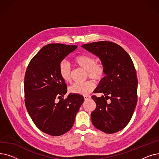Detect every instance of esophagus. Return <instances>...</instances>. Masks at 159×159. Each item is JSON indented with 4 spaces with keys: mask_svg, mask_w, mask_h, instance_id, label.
<instances>
[{
    "mask_svg": "<svg viewBox=\"0 0 159 159\" xmlns=\"http://www.w3.org/2000/svg\"><path fill=\"white\" fill-rule=\"evenodd\" d=\"M84 99H85V100H87L88 98H90V96H88V95H84Z\"/></svg>",
    "mask_w": 159,
    "mask_h": 159,
    "instance_id": "34e87169",
    "label": "esophagus"
}]
</instances>
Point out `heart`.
<instances>
[{
  "mask_svg": "<svg viewBox=\"0 0 159 159\" xmlns=\"http://www.w3.org/2000/svg\"><path fill=\"white\" fill-rule=\"evenodd\" d=\"M73 62L80 68L86 70L87 76L90 78L96 80H101L104 78L105 75L104 66L102 62H95L93 56L88 54H80L74 58ZM58 73L64 81L71 82L72 72L68 62L62 61L59 64ZM95 88V82L89 80L84 82L75 83L70 88V91L72 93L85 95L89 94Z\"/></svg>",
  "mask_w": 159,
  "mask_h": 159,
  "instance_id": "1",
  "label": "heart"
}]
</instances>
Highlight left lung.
<instances>
[{"label":"left lung","mask_w":159,"mask_h":159,"mask_svg":"<svg viewBox=\"0 0 159 159\" xmlns=\"http://www.w3.org/2000/svg\"><path fill=\"white\" fill-rule=\"evenodd\" d=\"M82 47L97 56L105 68V77L94 91L103 95L91 97L97 105L91 114V121L97 129L106 133L119 131L130 121L137 102L134 64L121 46L110 41L84 44Z\"/></svg>","instance_id":"8db88e82"}]
</instances>
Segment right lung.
Masks as SVG:
<instances>
[{"mask_svg": "<svg viewBox=\"0 0 159 159\" xmlns=\"http://www.w3.org/2000/svg\"><path fill=\"white\" fill-rule=\"evenodd\" d=\"M76 45L49 44L31 60L24 77L25 104L33 122L43 132L60 136L70 130L84 102L81 95L70 93L58 73L64 58L77 49ZM61 100L58 103L55 99Z\"/></svg>", "mask_w": 159, "mask_h": 159, "instance_id": "obj_1", "label": "right lung"}]
</instances>
